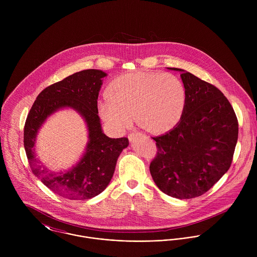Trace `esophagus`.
<instances>
[{
    "instance_id": "1",
    "label": "esophagus",
    "mask_w": 257,
    "mask_h": 257,
    "mask_svg": "<svg viewBox=\"0 0 257 257\" xmlns=\"http://www.w3.org/2000/svg\"><path fill=\"white\" fill-rule=\"evenodd\" d=\"M137 136H138V134H131V135L128 136V140H130V142H133V141H134V139H135Z\"/></svg>"
}]
</instances>
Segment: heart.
I'll return each instance as SVG.
<instances>
[{"label":"heart","instance_id":"1","mask_svg":"<svg viewBox=\"0 0 257 257\" xmlns=\"http://www.w3.org/2000/svg\"><path fill=\"white\" fill-rule=\"evenodd\" d=\"M187 89L171 73L135 71L111 81L108 96L98 102L102 119L115 132H124L134 122L152 135L175 128L183 118Z\"/></svg>","mask_w":257,"mask_h":257}]
</instances>
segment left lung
Here are the masks:
<instances>
[{
  "label": "left lung",
  "instance_id": "1",
  "mask_svg": "<svg viewBox=\"0 0 257 257\" xmlns=\"http://www.w3.org/2000/svg\"><path fill=\"white\" fill-rule=\"evenodd\" d=\"M187 89L183 118L172 131L153 138L157 153L149 170L166 195L192 199L209 191L229 169L238 122L228 100L214 85L179 68Z\"/></svg>",
  "mask_w": 257,
  "mask_h": 257
}]
</instances>
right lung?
<instances>
[{"mask_svg": "<svg viewBox=\"0 0 257 257\" xmlns=\"http://www.w3.org/2000/svg\"><path fill=\"white\" fill-rule=\"evenodd\" d=\"M106 76L102 70L87 69L48 86L37 96L26 120L24 146L33 173L52 192L69 200H88L102 193L110 183L119 154L128 146L126 138L110 139L102 130L98 96ZM64 107L73 108L84 118L88 143L76 166L54 173L39 164L34 147L46 118Z\"/></svg>", "mask_w": 257, "mask_h": 257, "instance_id": "add662e5", "label": "right lung"}]
</instances>
